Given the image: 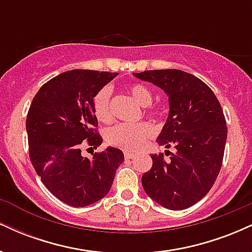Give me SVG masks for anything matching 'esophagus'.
<instances>
[{"label":"esophagus","mask_w":252,"mask_h":252,"mask_svg":"<svg viewBox=\"0 0 252 252\" xmlns=\"http://www.w3.org/2000/svg\"><path fill=\"white\" fill-rule=\"evenodd\" d=\"M124 158H135V154H134V153L126 152V153H124Z\"/></svg>","instance_id":"esophagus-1"}]
</instances>
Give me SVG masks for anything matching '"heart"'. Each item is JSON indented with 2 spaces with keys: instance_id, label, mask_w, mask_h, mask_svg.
Here are the masks:
<instances>
[{
  "instance_id": "obj_1",
  "label": "heart",
  "mask_w": 252,
  "mask_h": 252,
  "mask_svg": "<svg viewBox=\"0 0 252 252\" xmlns=\"http://www.w3.org/2000/svg\"><path fill=\"white\" fill-rule=\"evenodd\" d=\"M128 92L138 105L148 106L153 102L152 91L144 84L132 83L128 86ZM111 91L109 88H103L94 97V112L100 122L110 123L114 118L111 110ZM147 114L158 116L160 110L147 108ZM154 135V128L147 122L128 124L122 123L112 126L106 134V140L111 146L129 152L140 150L144 143Z\"/></svg>"
}]
</instances>
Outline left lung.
Masks as SVG:
<instances>
[{
    "instance_id": "1",
    "label": "left lung",
    "mask_w": 252,
    "mask_h": 252,
    "mask_svg": "<svg viewBox=\"0 0 252 252\" xmlns=\"http://www.w3.org/2000/svg\"><path fill=\"white\" fill-rule=\"evenodd\" d=\"M168 94L169 115L158 143L176 149L166 160L150 155L153 166L142 175L149 198L169 210L189 209L217 180L224 158L227 126L218 98L202 80L181 70L134 73Z\"/></svg>"
}]
</instances>
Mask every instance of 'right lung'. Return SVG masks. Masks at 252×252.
<instances>
[{"label":"right lung","mask_w":252,"mask_h":252,"mask_svg":"<svg viewBox=\"0 0 252 252\" xmlns=\"http://www.w3.org/2000/svg\"><path fill=\"white\" fill-rule=\"evenodd\" d=\"M118 73L72 70L52 78L33 98L26 120L31 162L42 184L73 207L94 204L109 193L122 150L106 148L83 158L84 144L102 143L94 97Z\"/></svg>","instance_id":"right-lung-1"}]
</instances>
